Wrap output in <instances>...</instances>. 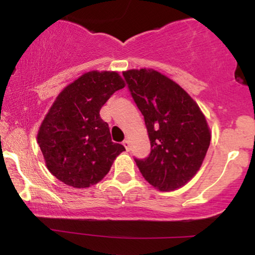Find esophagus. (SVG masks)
I'll return each mask as SVG.
<instances>
[{"mask_svg": "<svg viewBox=\"0 0 255 255\" xmlns=\"http://www.w3.org/2000/svg\"><path fill=\"white\" fill-rule=\"evenodd\" d=\"M124 146L126 147V150H129V147H130V144H129V140L128 139H126L125 141H124Z\"/></svg>", "mask_w": 255, "mask_h": 255, "instance_id": "34e87169", "label": "esophagus"}]
</instances>
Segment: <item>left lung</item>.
<instances>
[{
  "label": "left lung",
  "instance_id": "obj_1",
  "mask_svg": "<svg viewBox=\"0 0 255 255\" xmlns=\"http://www.w3.org/2000/svg\"><path fill=\"white\" fill-rule=\"evenodd\" d=\"M130 95L144 115L151 152L136 159L148 183L175 191L197 174L211 141V131L199 105L180 85L153 69L124 72Z\"/></svg>",
  "mask_w": 255,
  "mask_h": 255
}]
</instances>
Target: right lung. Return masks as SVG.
<instances>
[{"label":"right lung","instance_id":"add662e5","mask_svg":"<svg viewBox=\"0 0 255 255\" xmlns=\"http://www.w3.org/2000/svg\"><path fill=\"white\" fill-rule=\"evenodd\" d=\"M118 72H87L61 91L37 134L46 168L74 188L98 183L115 158L126 151L111 141L109 126L99 110L125 87Z\"/></svg>","mask_w":255,"mask_h":255}]
</instances>
